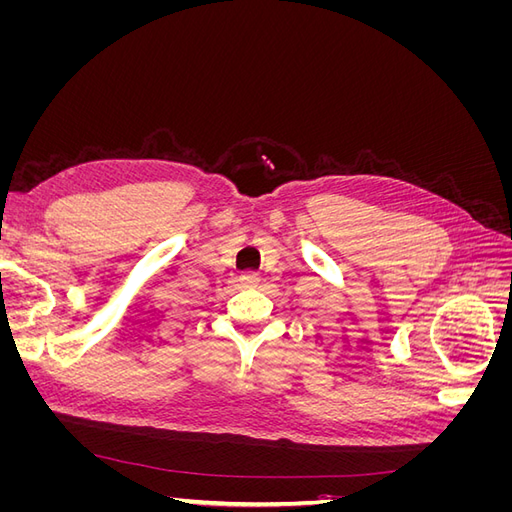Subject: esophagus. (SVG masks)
<instances>
[{
  "label": "esophagus",
  "mask_w": 512,
  "mask_h": 512,
  "mask_svg": "<svg viewBox=\"0 0 512 512\" xmlns=\"http://www.w3.org/2000/svg\"><path fill=\"white\" fill-rule=\"evenodd\" d=\"M260 284V275L258 273H243L241 275V286L243 288H254V286H258Z\"/></svg>",
  "instance_id": "1"
}]
</instances>
